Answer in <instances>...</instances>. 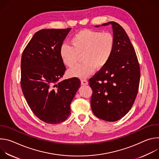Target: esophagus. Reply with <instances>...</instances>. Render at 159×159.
I'll use <instances>...</instances> for the list:
<instances>
[{
	"label": "esophagus",
	"mask_w": 159,
	"mask_h": 159,
	"mask_svg": "<svg viewBox=\"0 0 159 159\" xmlns=\"http://www.w3.org/2000/svg\"><path fill=\"white\" fill-rule=\"evenodd\" d=\"M80 81H81V84L83 85L88 84V82H87V80L86 79H82Z\"/></svg>",
	"instance_id": "34e87169"
}]
</instances>
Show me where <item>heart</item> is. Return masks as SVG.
<instances>
[{"mask_svg":"<svg viewBox=\"0 0 159 159\" xmlns=\"http://www.w3.org/2000/svg\"><path fill=\"white\" fill-rule=\"evenodd\" d=\"M115 47V38L109 31L85 29L75 33L70 39V45L63 44L60 48V57L68 67L76 64L78 55L83 62L72 68L69 74L71 77L85 79L93 74L95 67L100 69L111 60Z\"/></svg>","mask_w":159,"mask_h":159,"instance_id":"heart-1","label":"heart"}]
</instances>
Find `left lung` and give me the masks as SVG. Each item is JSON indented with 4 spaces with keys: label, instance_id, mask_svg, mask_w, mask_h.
<instances>
[{
    "label": "left lung",
    "instance_id": "left-lung-1",
    "mask_svg": "<svg viewBox=\"0 0 159 159\" xmlns=\"http://www.w3.org/2000/svg\"><path fill=\"white\" fill-rule=\"evenodd\" d=\"M115 47L108 63L89 80L93 89L90 106L94 114L107 121H116L131 109L139 91L140 69L134 49L125 30L111 21ZM96 26V27H98Z\"/></svg>",
    "mask_w": 159,
    "mask_h": 159
}]
</instances>
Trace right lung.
Instances as JSON below:
<instances>
[{
  "label": "right lung",
  "instance_id": "obj_1",
  "mask_svg": "<svg viewBox=\"0 0 159 159\" xmlns=\"http://www.w3.org/2000/svg\"><path fill=\"white\" fill-rule=\"evenodd\" d=\"M71 28L36 32L22 52L20 86L26 102L41 121L58 124L70 115V104L80 81L74 77L58 82L66 68L60 48Z\"/></svg>",
  "mask_w": 159,
  "mask_h": 159
}]
</instances>
